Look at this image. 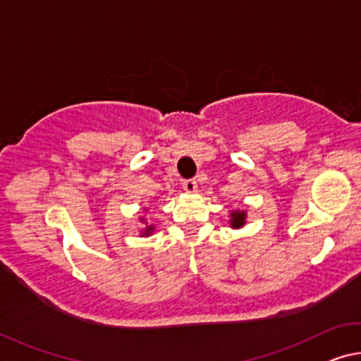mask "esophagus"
I'll use <instances>...</instances> for the list:
<instances>
[{
	"label": "esophagus",
	"instance_id": "esophagus-1",
	"mask_svg": "<svg viewBox=\"0 0 361 361\" xmlns=\"http://www.w3.org/2000/svg\"><path fill=\"white\" fill-rule=\"evenodd\" d=\"M183 190L186 192H196L197 191V183L196 180H185L183 181Z\"/></svg>",
	"mask_w": 361,
	"mask_h": 361
}]
</instances>
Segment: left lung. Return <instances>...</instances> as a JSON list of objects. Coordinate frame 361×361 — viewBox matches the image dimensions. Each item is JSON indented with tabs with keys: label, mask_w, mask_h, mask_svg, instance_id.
Here are the masks:
<instances>
[{
	"label": "left lung",
	"mask_w": 361,
	"mask_h": 361,
	"mask_svg": "<svg viewBox=\"0 0 361 361\" xmlns=\"http://www.w3.org/2000/svg\"><path fill=\"white\" fill-rule=\"evenodd\" d=\"M245 219H247V212L243 210V209H233L230 212V226L233 230H239V228H243L245 225Z\"/></svg>",
	"instance_id": "left-lung-1"
}]
</instances>
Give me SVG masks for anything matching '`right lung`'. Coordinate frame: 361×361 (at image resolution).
Listing matches in <instances>:
<instances>
[{"mask_svg": "<svg viewBox=\"0 0 361 361\" xmlns=\"http://www.w3.org/2000/svg\"><path fill=\"white\" fill-rule=\"evenodd\" d=\"M145 212H147V209L145 207ZM140 221L142 223V226L141 230H140V236H145V238H147V236H151V234L154 233V230H156V226L154 225H149V223L146 221V216H140Z\"/></svg>", "mask_w": 361, "mask_h": 361, "instance_id": "obj_1", "label": "right lung"}]
</instances>
